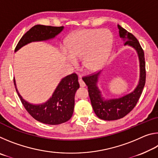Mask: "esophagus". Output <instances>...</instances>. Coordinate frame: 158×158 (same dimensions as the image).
Returning a JSON list of instances; mask_svg holds the SVG:
<instances>
[{
  "instance_id": "34e87169",
  "label": "esophagus",
  "mask_w": 158,
  "mask_h": 158,
  "mask_svg": "<svg viewBox=\"0 0 158 158\" xmlns=\"http://www.w3.org/2000/svg\"><path fill=\"white\" fill-rule=\"evenodd\" d=\"M79 85L81 87H84L85 86V84H84V82L83 81V80H82V79L81 78V77H79Z\"/></svg>"
}]
</instances>
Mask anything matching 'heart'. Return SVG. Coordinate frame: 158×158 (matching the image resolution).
<instances>
[{"mask_svg":"<svg viewBox=\"0 0 158 158\" xmlns=\"http://www.w3.org/2000/svg\"><path fill=\"white\" fill-rule=\"evenodd\" d=\"M113 37L102 29H85L74 32L69 36L67 47L62 48L64 56L75 64L82 58V63L89 71H96L105 65L110 54Z\"/></svg>","mask_w":158,"mask_h":158,"instance_id":"heart-1","label":"heart"}]
</instances>
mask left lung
<instances>
[{
  "label": "left lung",
  "instance_id": "8db88e82",
  "mask_svg": "<svg viewBox=\"0 0 158 158\" xmlns=\"http://www.w3.org/2000/svg\"><path fill=\"white\" fill-rule=\"evenodd\" d=\"M119 36L124 45L132 47L136 51L139 61V79L133 91L118 98L105 99L98 84L101 72L83 77V81L89 89V94L93 110L99 118L105 121H114L122 118L132 110L142 93L146 83V65L144 53L139 42L132 33L118 24Z\"/></svg>",
  "mask_w": 158,
  "mask_h": 158
}]
</instances>
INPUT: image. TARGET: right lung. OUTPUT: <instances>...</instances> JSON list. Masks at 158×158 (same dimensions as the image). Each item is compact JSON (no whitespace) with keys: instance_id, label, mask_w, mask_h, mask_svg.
<instances>
[{"instance_id":"1","label":"right lung","mask_w":158,"mask_h":158,"mask_svg":"<svg viewBox=\"0 0 158 158\" xmlns=\"http://www.w3.org/2000/svg\"><path fill=\"white\" fill-rule=\"evenodd\" d=\"M64 26L35 25L23 35L18 42L15 52L33 42L47 41L53 39L63 31ZM15 89L23 106L37 121L48 125H58L71 118L74 107V95L79 88L78 77L72 74L60 80L49 100L44 103L34 105L22 98L18 91L14 79Z\"/></svg>"}]
</instances>
